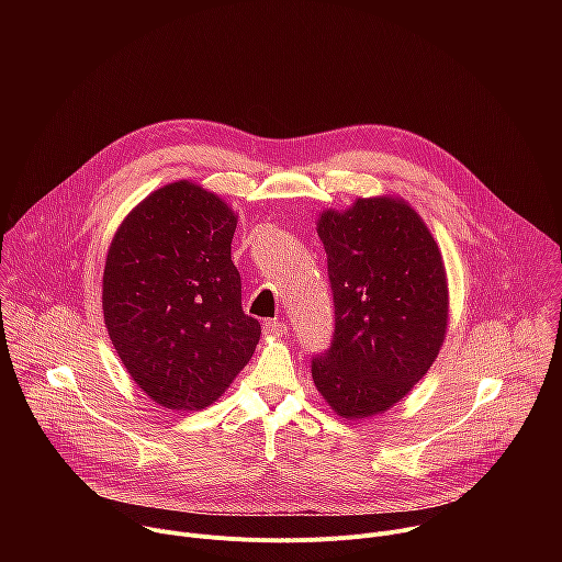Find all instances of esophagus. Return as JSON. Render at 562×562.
I'll use <instances>...</instances> for the list:
<instances>
[{"label": "esophagus", "instance_id": "34e87169", "mask_svg": "<svg viewBox=\"0 0 562 562\" xmlns=\"http://www.w3.org/2000/svg\"><path fill=\"white\" fill-rule=\"evenodd\" d=\"M262 331H265V336H269V338H282V336H286L289 329H286L284 323H280V319H267Z\"/></svg>", "mask_w": 562, "mask_h": 562}]
</instances>
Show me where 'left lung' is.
<instances>
[{
  "mask_svg": "<svg viewBox=\"0 0 562 562\" xmlns=\"http://www.w3.org/2000/svg\"><path fill=\"white\" fill-rule=\"evenodd\" d=\"M317 235L336 334L311 375L338 416L371 418L400 403L440 353L449 323L442 254L423 217L395 195L323 211Z\"/></svg>",
  "mask_w": 562,
  "mask_h": 562,
  "instance_id": "obj_1",
  "label": "left lung"
}]
</instances>
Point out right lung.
<instances>
[{
  "label": "right lung",
  "mask_w": 562,
  "mask_h": 562,
  "mask_svg": "<svg viewBox=\"0 0 562 562\" xmlns=\"http://www.w3.org/2000/svg\"><path fill=\"white\" fill-rule=\"evenodd\" d=\"M235 226L220 195L178 180L146 195L111 239L104 325L133 382L167 409L215 403L260 340L231 260Z\"/></svg>",
  "instance_id": "obj_1"
}]
</instances>
